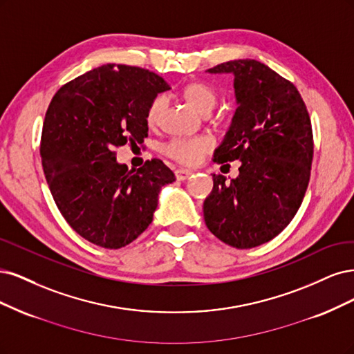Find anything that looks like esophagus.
<instances>
[{
	"label": "esophagus",
	"mask_w": 354,
	"mask_h": 354,
	"mask_svg": "<svg viewBox=\"0 0 354 354\" xmlns=\"http://www.w3.org/2000/svg\"><path fill=\"white\" fill-rule=\"evenodd\" d=\"M192 175V170L189 169H178L175 170V176L178 180H185Z\"/></svg>",
	"instance_id": "obj_1"
}]
</instances>
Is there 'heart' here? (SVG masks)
<instances>
[{
	"label": "heart",
	"mask_w": 354,
	"mask_h": 354,
	"mask_svg": "<svg viewBox=\"0 0 354 354\" xmlns=\"http://www.w3.org/2000/svg\"><path fill=\"white\" fill-rule=\"evenodd\" d=\"M182 97L188 104L201 115L209 113L218 106L219 94L216 88L206 81H191L182 88ZM167 98L165 95L154 97L147 107L145 119L151 128L160 127ZM213 147V141L207 136H194V138H175L165 145V153L184 165H197Z\"/></svg>",
	"instance_id": "b5f03b06"
}]
</instances>
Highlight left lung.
I'll return each mask as SVG.
<instances>
[{"label": "left lung", "instance_id": "1", "mask_svg": "<svg viewBox=\"0 0 354 354\" xmlns=\"http://www.w3.org/2000/svg\"><path fill=\"white\" fill-rule=\"evenodd\" d=\"M209 73H232L236 110L213 162L239 160V175L213 176L203 213L209 231L235 248L275 238L292 221L309 185L313 133L304 101L266 64L244 59Z\"/></svg>", "mask_w": 354, "mask_h": 354}]
</instances>
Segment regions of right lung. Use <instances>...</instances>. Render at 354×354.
<instances>
[{
  "label": "right lung",
  "mask_w": 354,
  "mask_h": 354,
  "mask_svg": "<svg viewBox=\"0 0 354 354\" xmlns=\"http://www.w3.org/2000/svg\"><path fill=\"white\" fill-rule=\"evenodd\" d=\"M170 89L141 67L104 64L63 85L45 113L41 158L66 222L86 241L122 248L153 222L158 192L175 180L162 160L128 170L118 147L148 135L147 107Z\"/></svg>",
  "instance_id": "obj_1"
}]
</instances>
